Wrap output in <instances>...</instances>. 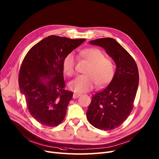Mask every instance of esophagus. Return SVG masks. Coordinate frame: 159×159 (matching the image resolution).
Returning <instances> with one entry per match:
<instances>
[{
  "mask_svg": "<svg viewBox=\"0 0 159 159\" xmlns=\"http://www.w3.org/2000/svg\"><path fill=\"white\" fill-rule=\"evenodd\" d=\"M80 95H81L80 93H73V99H76V98H79V97L80 96Z\"/></svg>",
  "mask_w": 159,
  "mask_h": 159,
  "instance_id": "34e87169",
  "label": "esophagus"
}]
</instances>
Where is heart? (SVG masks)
<instances>
[{"label":"heart","instance_id":"b5f03b06","mask_svg":"<svg viewBox=\"0 0 159 159\" xmlns=\"http://www.w3.org/2000/svg\"><path fill=\"white\" fill-rule=\"evenodd\" d=\"M80 57L89 63L85 71L69 84V88L75 92L82 93L92 89L95 84L102 88L112 81L115 74L113 61L105 57V54L97 48H88L80 52ZM64 73L73 76L75 73V60L72 52L67 54L62 61Z\"/></svg>","mask_w":159,"mask_h":159}]
</instances>
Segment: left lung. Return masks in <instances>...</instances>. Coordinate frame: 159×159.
<instances>
[{
	"mask_svg": "<svg viewBox=\"0 0 159 159\" xmlns=\"http://www.w3.org/2000/svg\"><path fill=\"white\" fill-rule=\"evenodd\" d=\"M89 43L104 48L114 60L116 70L108 86L92 97L86 117L95 128L112 130L125 121L134 107L139 70L134 58L114 39L99 38Z\"/></svg>",
	"mask_w": 159,
	"mask_h": 159,
	"instance_id": "left-lung-1",
	"label": "left lung"
}]
</instances>
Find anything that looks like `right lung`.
Here are the masks:
<instances>
[{"mask_svg":"<svg viewBox=\"0 0 159 159\" xmlns=\"http://www.w3.org/2000/svg\"><path fill=\"white\" fill-rule=\"evenodd\" d=\"M85 39L50 36L34 45L26 53L19 72L20 92L33 118L48 127L64 120L73 93L65 89L62 61Z\"/></svg>","mask_w":159,"mask_h":159,"instance_id":"1","label":"right lung"}]
</instances>
